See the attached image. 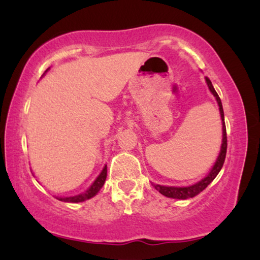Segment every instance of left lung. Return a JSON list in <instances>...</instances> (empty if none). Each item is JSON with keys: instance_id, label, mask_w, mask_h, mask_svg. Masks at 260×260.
I'll return each mask as SVG.
<instances>
[{"instance_id": "left-lung-1", "label": "left lung", "mask_w": 260, "mask_h": 260, "mask_svg": "<svg viewBox=\"0 0 260 260\" xmlns=\"http://www.w3.org/2000/svg\"><path fill=\"white\" fill-rule=\"evenodd\" d=\"M205 82H207V85L210 90L211 94L214 95L215 98L217 106H219V111H220V117H221V124H222V140H221V147H220V153L217 155L215 162H214L213 168L210 169V171L208 172V175L205 177H203L201 181L196 182L194 184H190V186L187 187H175V186H161V184H155L151 183L155 187V189L159 190L162 196L168 197V198H174V199H188V198H193L197 194L204 190L211 182L214 181V178L216 177L217 174L221 170L223 161H225V156H226V149H228V137H226V127H225V116H223V109H222V104L221 100H220L219 95L214 89L213 84H211L210 79L208 77H205Z\"/></svg>"}]
</instances>
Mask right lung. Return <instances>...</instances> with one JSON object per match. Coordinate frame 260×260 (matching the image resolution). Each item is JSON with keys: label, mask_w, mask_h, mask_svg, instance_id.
Segmentation results:
<instances>
[{"label": "right lung", "mask_w": 260, "mask_h": 260, "mask_svg": "<svg viewBox=\"0 0 260 260\" xmlns=\"http://www.w3.org/2000/svg\"><path fill=\"white\" fill-rule=\"evenodd\" d=\"M50 68H47V71H49ZM46 71V72H47ZM106 176H107V166L105 165L101 170V172L98 176L96 178H95V181L92 182L90 184V187L88 188V189L84 190V192L79 193V194H76V196H70V197H56V198L58 199V201L61 202H66V203H80V202H85L88 201V199L92 198V197H95L99 193V190L103 188L104 183H105L106 181Z\"/></svg>", "instance_id": "right-lung-1"}]
</instances>
